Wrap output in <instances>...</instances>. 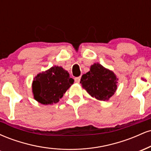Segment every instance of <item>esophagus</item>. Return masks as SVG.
<instances>
[{"instance_id":"34e87169","label":"esophagus","mask_w":151,"mask_h":151,"mask_svg":"<svg viewBox=\"0 0 151 151\" xmlns=\"http://www.w3.org/2000/svg\"><path fill=\"white\" fill-rule=\"evenodd\" d=\"M80 79H81V77H77L74 78V80H75V81L77 83H79V81H80Z\"/></svg>"}]
</instances>
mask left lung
I'll return each instance as SVG.
<instances>
[{"mask_svg": "<svg viewBox=\"0 0 151 151\" xmlns=\"http://www.w3.org/2000/svg\"><path fill=\"white\" fill-rule=\"evenodd\" d=\"M117 80L113 72L97 63L91 65L89 72L83 74L80 83L92 97L106 101L115 93Z\"/></svg>", "mask_w": 151, "mask_h": 151, "instance_id": "1", "label": "left lung"}]
</instances>
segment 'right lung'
<instances>
[{"label": "right lung", "instance_id": "1", "mask_svg": "<svg viewBox=\"0 0 151 151\" xmlns=\"http://www.w3.org/2000/svg\"><path fill=\"white\" fill-rule=\"evenodd\" d=\"M74 81L62 67H51L35 77L32 82L35 99L44 105L58 103Z\"/></svg>", "mask_w": 151, "mask_h": 151}]
</instances>
